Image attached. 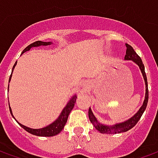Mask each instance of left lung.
<instances>
[{"label":"left lung","mask_w":158,"mask_h":158,"mask_svg":"<svg viewBox=\"0 0 158 158\" xmlns=\"http://www.w3.org/2000/svg\"><path fill=\"white\" fill-rule=\"evenodd\" d=\"M126 47H127V50H126V55L124 56V59L125 60H132L133 62H135L139 66L140 71L142 73L143 78L145 79V84H146V96H145V100H144V102H143V105L141 106V107L139 108V111L137 112V113H135L134 116L129 118V120L127 121H124L123 123H116L113 126H106L104 125V124H102L100 123L97 119L96 118V117L94 116L92 111L89 108V121L91 122L94 127L96 128L98 131H100L102 134H118V133H123L128 131L130 129H132L134 126L135 125L136 123H138V121L139 120V118L142 116L143 113L145 112V110L146 108V106H147V102H148V97H149V95H148V85H147V79H146V73H145V66L143 64L142 60L140 59L139 56L137 55V53L135 52V50L133 49V47L131 45L126 44Z\"/></svg>","instance_id":"1"}]
</instances>
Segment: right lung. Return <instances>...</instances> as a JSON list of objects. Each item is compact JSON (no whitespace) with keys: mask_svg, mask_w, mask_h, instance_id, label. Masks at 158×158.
<instances>
[{"mask_svg":"<svg viewBox=\"0 0 158 158\" xmlns=\"http://www.w3.org/2000/svg\"><path fill=\"white\" fill-rule=\"evenodd\" d=\"M51 44H52V42H43L40 41V40H38V41L34 42L32 44H30L29 45H28V46L23 51L22 53L27 52V51H29L30 48H32V47L40 46V45H51ZM16 64H17V62H15V64H14L13 68H12V71H13V69L15 68ZM11 78H12V74L10 75V78H9V82H10V80H11ZM76 99H77V96H73L72 98H71V100H70L69 102H68V104L66 105L65 107L63 108L62 112L61 113V114H60V116L58 117V118L56 119V121H54L52 123L49 124V125L46 126V127L42 128V129H31V128H29V127H26V126L23 125L22 123H19L17 120H16V121L19 123V124L22 127L23 129H24L26 131H28V132L30 133V134H32V135H35L37 136H46V137H49V136H54L56 135L59 134V133L62 131V129L64 128L66 123H67V120H68V118H69V113H70V112L72 111L73 108V106H74V103L76 102ZM9 108H10V107H9ZM10 113H11V114L12 115V109H11V108H10ZM13 118H14V117H13Z\"/></svg>","mask_w":158,"mask_h":158,"instance_id":"obj_1","label":"right lung"}]
</instances>
